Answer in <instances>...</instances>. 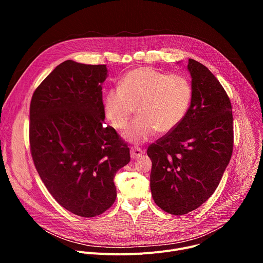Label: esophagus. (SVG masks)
Listing matches in <instances>:
<instances>
[{
    "mask_svg": "<svg viewBox=\"0 0 263 263\" xmlns=\"http://www.w3.org/2000/svg\"><path fill=\"white\" fill-rule=\"evenodd\" d=\"M142 154H143L142 148H140V147H138V146L131 147V149H130V155H131V158H132V159H136V158L140 157Z\"/></svg>",
    "mask_w": 263,
    "mask_h": 263,
    "instance_id": "esophagus-1",
    "label": "esophagus"
}]
</instances>
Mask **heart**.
<instances>
[{"mask_svg": "<svg viewBox=\"0 0 263 263\" xmlns=\"http://www.w3.org/2000/svg\"><path fill=\"white\" fill-rule=\"evenodd\" d=\"M193 99L191 82L181 74H170L151 67L128 71L118 88L104 97L106 118L116 129L127 128L135 108L137 119L125 132L132 143H142L157 131L168 133L184 120Z\"/></svg>", "mask_w": 263, "mask_h": 263, "instance_id": "heart-1", "label": "heart"}]
</instances>
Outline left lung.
<instances>
[{"label":"left lung","instance_id":"1","mask_svg":"<svg viewBox=\"0 0 263 263\" xmlns=\"http://www.w3.org/2000/svg\"><path fill=\"white\" fill-rule=\"evenodd\" d=\"M193 99L184 120L147 147L149 186L155 203L182 215L199 208L215 192L233 151L232 106L214 74L189 59Z\"/></svg>","mask_w":263,"mask_h":263}]
</instances>
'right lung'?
Segmentation results:
<instances>
[{"label": "right lung", "instance_id": "right-lung-1", "mask_svg": "<svg viewBox=\"0 0 263 263\" xmlns=\"http://www.w3.org/2000/svg\"><path fill=\"white\" fill-rule=\"evenodd\" d=\"M105 64L66 60L36 88L30 104V149L53 198L82 217L102 214L117 198V172L130 149L104 125Z\"/></svg>", "mask_w": 263, "mask_h": 263}]
</instances>
